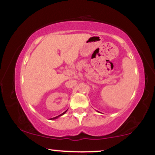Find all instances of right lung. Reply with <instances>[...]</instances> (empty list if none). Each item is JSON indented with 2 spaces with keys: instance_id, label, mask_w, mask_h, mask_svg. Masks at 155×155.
Segmentation results:
<instances>
[{
  "instance_id": "add662e5",
  "label": "right lung",
  "mask_w": 155,
  "mask_h": 155,
  "mask_svg": "<svg viewBox=\"0 0 155 155\" xmlns=\"http://www.w3.org/2000/svg\"><path fill=\"white\" fill-rule=\"evenodd\" d=\"M68 111V109L66 110V111H64V112H63V114H60V115H59V116H56V117H54V118H51V120H54V119H56V118H58V117H60V116H63V114H65V112H66Z\"/></svg>"
}]
</instances>
